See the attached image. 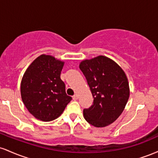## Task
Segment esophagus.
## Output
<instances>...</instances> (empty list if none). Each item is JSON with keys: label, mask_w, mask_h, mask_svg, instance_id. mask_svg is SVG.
Wrapping results in <instances>:
<instances>
[{"label": "esophagus", "mask_w": 158, "mask_h": 158, "mask_svg": "<svg viewBox=\"0 0 158 158\" xmlns=\"http://www.w3.org/2000/svg\"><path fill=\"white\" fill-rule=\"evenodd\" d=\"M78 98H79V97H78L77 94H74V95L73 96V99H74V100H77V99H78Z\"/></svg>", "instance_id": "obj_1"}]
</instances>
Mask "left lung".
<instances>
[{
  "instance_id": "obj_1",
  "label": "left lung",
  "mask_w": 158,
  "mask_h": 158,
  "mask_svg": "<svg viewBox=\"0 0 158 158\" xmlns=\"http://www.w3.org/2000/svg\"><path fill=\"white\" fill-rule=\"evenodd\" d=\"M79 68L94 97L93 105L83 110L85 120L97 128L109 126L121 115L129 98V85L124 70L105 56L81 61Z\"/></svg>"
}]
</instances>
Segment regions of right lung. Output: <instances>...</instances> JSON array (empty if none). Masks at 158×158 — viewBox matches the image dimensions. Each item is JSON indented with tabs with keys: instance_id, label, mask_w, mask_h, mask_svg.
Masks as SVG:
<instances>
[{
	"instance_id": "right-lung-1",
	"label": "right lung",
	"mask_w": 158,
	"mask_h": 158,
	"mask_svg": "<svg viewBox=\"0 0 158 158\" xmlns=\"http://www.w3.org/2000/svg\"><path fill=\"white\" fill-rule=\"evenodd\" d=\"M64 64L54 56L42 54L23 73L21 99L28 111L39 120L50 122L58 118L72 99L60 78Z\"/></svg>"
}]
</instances>
